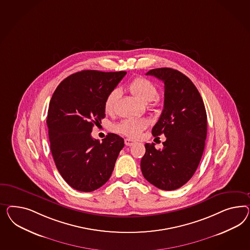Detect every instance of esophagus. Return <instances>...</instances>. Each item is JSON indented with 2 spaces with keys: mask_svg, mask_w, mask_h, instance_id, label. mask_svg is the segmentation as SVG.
Instances as JSON below:
<instances>
[{
  "mask_svg": "<svg viewBox=\"0 0 250 250\" xmlns=\"http://www.w3.org/2000/svg\"><path fill=\"white\" fill-rule=\"evenodd\" d=\"M135 140H133V139H130V138H126V139H125V144L127 146H132L133 145H135Z\"/></svg>",
  "mask_w": 250,
  "mask_h": 250,
  "instance_id": "obj_1",
  "label": "esophagus"
}]
</instances>
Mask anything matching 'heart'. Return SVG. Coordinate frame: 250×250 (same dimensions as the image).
<instances>
[{"mask_svg": "<svg viewBox=\"0 0 250 250\" xmlns=\"http://www.w3.org/2000/svg\"><path fill=\"white\" fill-rule=\"evenodd\" d=\"M127 88L133 95H135L143 103H147L154 100L158 94L157 86L153 82L145 77L135 78L133 81L129 83ZM119 96L120 91L118 89H114L108 94L104 104V111L106 113H112L114 111L115 104L119 99ZM148 122L146 119L131 118L119 123L115 126V130L130 137H137L141 134L144 129L146 128Z\"/></svg>", "mask_w": 250, "mask_h": 250, "instance_id": "heart-1", "label": "heart"}]
</instances>
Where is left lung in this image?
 <instances>
[{"label":"left lung","instance_id":"left-lung-1","mask_svg":"<svg viewBox=\"0 0 250 250\" xmlns=\"http://www.w3.org/2000/svg\"><path fill=\"white\" fill-rule=\"evenodd\" d=\"M164 82L165 101L154 136L164 134L162 149L146 144L141 159L144 177L162 190H175L195 174L207 138L208 118L202 97L188 76L172 68L152 69L146 73Z\"/></svg>","mask_w":250,"mask_h":250}]
</instances>
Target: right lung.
<instances>
[{
  "label": "right lung",
  "mask_w": 250,
  "mask_h": 250,
  "mask_svg": "<svg viewBox=\"0 0 250 250\" xmlns=\"http://www.w3.org/2000/svg\"><path fill=\"white\" fill-rule=\"evenodd\" d=\"M126 72L83 70L57 86L48 109L51 152L62 177L73 188L92 192L107 182L124 139L108 134L100 142L91 135L104 118V100Z\"/></svg>",
  "instance_id": "obj_1"
}]
</instances>
